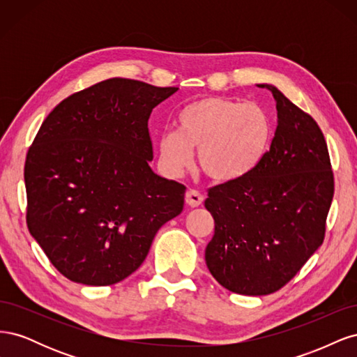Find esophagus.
<instances>
[{"mask_svg": "<svg viewBox=\"0 0 357 357\" xmlns=\"http://www.w3.org/2000/svg\"><path fill=\"white\" fill-rule=\"evenodd\" d=\"M204 202V197L201 195V193L198 190H193V189H189L186 192V204L189 205V207L195 208V207H199V205Z\"/></svg>", "mask_w": 357, "mask_h": 357, "instance_id": "34e87169", "label": "esophagus"}]
</instances>
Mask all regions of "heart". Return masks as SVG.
I'll return each mask as SVG.
<instances>
[{
  "instance_id": "b5f03b06",
  "label": "heart",
  "mask_w": 357,
  "mask_h": 357,
  "mask_svg": "<svg viewBox=\"0 0 357 357\" xmlns=\"http://www.w3.org/2000/svg\"><path fill=\"white\" fill-rule=\"evenodd\" d=\"M177 129L159 138V162L167 174H185L198 150L204 174L229 183L262 160L273 138V119L257 102L204 96L178 112Z\"/></svg>"
}]
</instances>
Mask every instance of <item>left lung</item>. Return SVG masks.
<instances>
[{
    "instance_id": "1",
    "label": "left lung",
    "mask_w": 357,
    "mask_h": 357,
    "mask_svg": "<svg viewBox=\"0 0 357 357\" xmlns=\"http://www.w3.org/2000/svg\"><path fill=\"white\" fill-rule=\"evenodd\" d=\"M278 123L265 156L244 177L214 186L205 199L214 235L205 248L211 275L234 294H274L325 240L333 172L314 119L273 84Z\"/></svg>"
}]
</instances>
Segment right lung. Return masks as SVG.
Instances as JSON below:
<instances>
[{"instance_id": "obj_1", "label": "right lung", "mask_w": 357, "mask_h": 357, "mask_svg": "<svg viewBox=\"0 0 357 357\" xmlns=\"http://www.w3.org/2000/svg\"><path fill=\"white\" fill-rule=\"evenodd\" d=\"M177 91L114 77L70 95L41 123L25 162L26 225L71 282H122L181 213L186 188L150 168L147 128Z\"/></svg>"}]
</instances>
